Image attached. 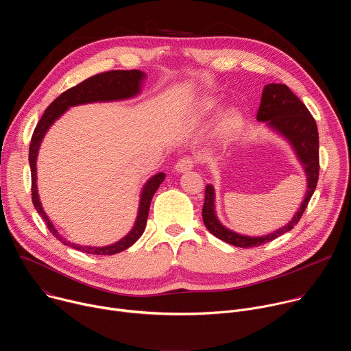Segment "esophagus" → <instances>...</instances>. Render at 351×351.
<instances>
[{
  "label": "esophagus",
  "instance_id": "1",
  "mask_svg": "<svg viewBox=\"0 0 351 351\" xmlns=\"http://www.w3.org/2000/svg\"><path fill=\"white\" fill-rule=\"evenodd\" d=\"M193 167H194L193 158L184 157V158H180V160L176 162V165H175V172L183 173V172H187V171L193 169Z\"/></svg>",
  "mask_w": 351,
  "mask_h": 351
}]
</instances>
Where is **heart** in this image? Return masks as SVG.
Segmentation results:
<instances>
[{
    "mask_svg": "<svg viewBox=\"0 0 351 351\" xmlns=\"http://www.w3.org/2000/svg\"><path fill=\"white\" fill-rule=\"evenodd\" d=\"M218 106H219V101L217 98H213V97L204 98L203 101L197 106V110H195L197 119H206L218 108ZM243 128H244V117L241 111H239L237 108H228L219 115L214 132L219 143H230L241 133Z\"/></svg>",
    "mask_w": 351,
    "mask_h": 351,
    "instance_id": "1",
    "label": "heart"
}]
</instances>
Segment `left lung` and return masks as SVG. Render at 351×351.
I'll list each match as a JSON object with an SVG mask.
<instances>
[{
    "label": "left lung",
    "instance_id": "1",
    "mask_svg": "<svg viewBox=\"0 0 351 351\" xmlns=\"http://www.w3.org/2000/svg\"><path fill=\"white\" fill-rule=\"evenodd\" d=\"M257 121L264 122L268 129L282 136L290 144L306 173L307 191L298 210L285 226L264 236H247L230 230L221 223L215 211V189L213 184H207L203 207L206 228L225 243L243 248L261 245L291 230L306 211L315 191L319 175V138L317 123L302 99L293 94L286 84L271 83L264 87Z\"/></svg>",
    "mask_w": 351,
    "mask_h": 351
}]
</instances>
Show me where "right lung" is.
Masks as SVG:
<instances>
[{"label":"right lung","instance_id":"obj_1","mask_svg":"<svg viewBox=\"0 0 351 351\" xmlns=\"http://www.w3.org/2000/svg\"><path fill=\"white\" fill-rule=\"evenodd\" d=\"M145 79V73L137 69L133 71H110L104 73H98L94 75L84 82L76 84L75 87L64 91L58 98H56L54 101L48 106V108L44 111L40 122L37 123L30 147H29V164H30V171H32V199L34 208L40 214V217L44 219L45 225L48 226V230L53 233L61 243L65 245H69L72 248L79 250L82 253L93 254V256H112L117 253L123 252V250L129 248L132 244H134L140 236L143 234L148 218V211H149V204H152V199L154 193L158 190L160 184L165 179V173L160 172L154 176L149 178L140 193V202H138V211L136 217V222L132 228V230L122 237L121 240L104 245V247H91V245H82V244H75L66 240L64 236L60 234V232L56 229L53 222L49 221L47 214L43 210L40 197H38V190H37V156H38V149L41 145V141L48 132V129L51 128V125L61 118L66 110L71 107L82 106V104H91V103H108V101H121V99H128L132 97H136L141 91V84L143 80Z\"/></svg>","mask_w":351,"mask_h":351}]
</instances>
